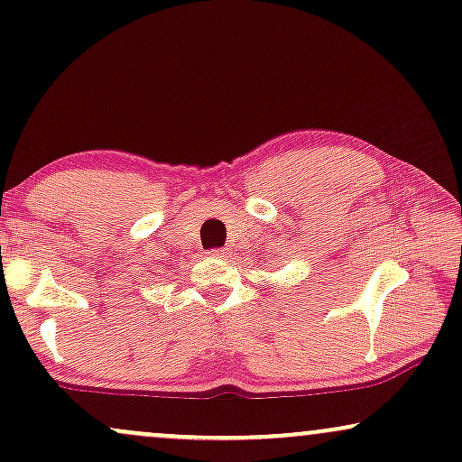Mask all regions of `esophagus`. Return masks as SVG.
<instances>
[{"mask_svg":"<svg viewBox=\"0 0 462 462\" xmlns=\"http://www.w3.org/2000/svg\"><path fill=\"white\" fill-rule=\"evenodd\" d=\"M213 254L217 258H227V255H232V249L230 247H219V249H213Z\"/></svg>","mask_w":462,"mask_h":462,"instance_id":"obj_1","label":"esophagus"}]
</instances>
